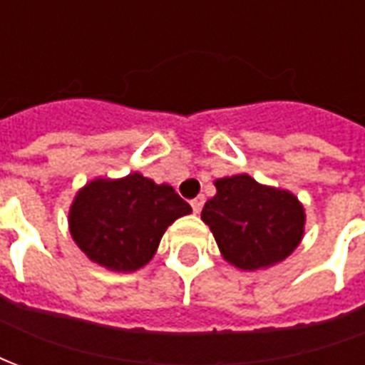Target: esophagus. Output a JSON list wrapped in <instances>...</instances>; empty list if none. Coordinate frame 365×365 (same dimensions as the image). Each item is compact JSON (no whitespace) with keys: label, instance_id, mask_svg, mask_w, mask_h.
<instances>
[{"label":"esophagus","instance_id":"esophagus-1","mask_svg":"<svg viewBox=\"0 0 365 365\" xmlns=\"http://www.w3.org/2000/svg\"><path fill=\"white\" fill-rule=\"evenodd\" d=\"M190 206H192L194 214H200L202 206H204V196H196V198L190 202Z\"/></svg>","mask_w":365,"mask_h":365}]
</instances>
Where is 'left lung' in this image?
Returning <instances> with one entry per match:
<instances>
[{
	"mask_svg": "<svg viewBox=\"0 0 365 365\" xmlns=\"http://www.w3.org/2000/svg\"><path fill=\"white\" fill-rule=\"evenodd\" d=\"M202 222L222 257L239 270H260L286 260L305 235V208L286 188L260 185L251 175L215 179Z\"/></svg>",
	"mask_w": 365,
	"mask_h": 365,
	"instance_id": "1",
	"label": "left lung"
}]
</instances>
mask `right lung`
Returning a JSON list of instances; mask_svg holds the SVG:
<instances>
[{
  "instance_id": "right-lung-1",
  "label": "right lung",
  "mask_w": 365,
  "mask_h": 365,
  "mask_svg": "<svg viewBox=\"0 0 365 365\" xmlns=\"http://www.w3.org/2000/svg\"><path fill=\"white\" fill-rule=\"evenodd\" d=\"M192 208L171 185H157L140 173L97 179L73 196L68 225L76 245L98 267L114 272L143 268L175 220Z\"/></svg>"
}]
</instances>
